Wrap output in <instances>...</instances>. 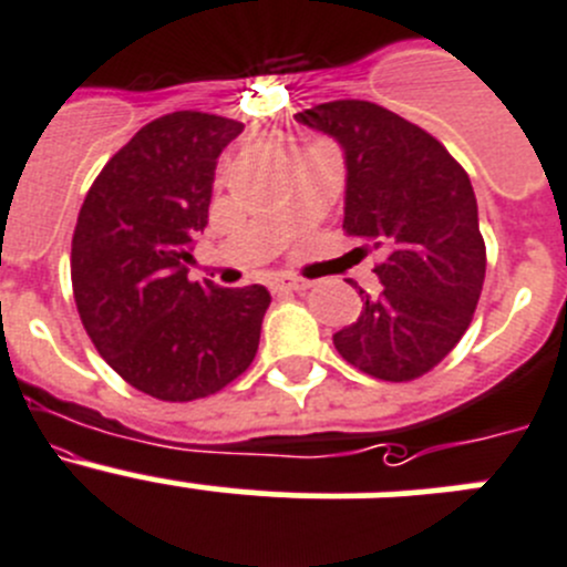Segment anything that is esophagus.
<instances>
[{"label":"esophagus","mask_w":567,"mask_h":567,"mask_svg":"<svg viewBox=\"0 0 567 567\" xmlns=\"http://www.w3.org/2000/svg\"><path fill=\"white\" fill-rule=\"evenodd\" d=\"M310 282L308 279H296V277H279L274 282V293H301V290H308Z\"/></svg>","instance_id":"obj_1"}]
</instances>
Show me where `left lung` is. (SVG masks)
Instances as JSON below:
<instances>
[{
  "mask_svg": "<svg viewBox=\"0 0 567 567\" xmlns=\"http://www.w3.org/2000/svg\"><path fill=\"white\" fill-rule=\"evenodd\" d=\"M296 120L343 147V229L383 254L374 266L383 290H361V316L332 343L378 380L422 378L462 341L484 288L470 176L427 131L369 100H332Z\"/></svg>",
  "mask_w": 567,
  "mask_h": 567,
  "instance_id": "left-lung-1",
  "label": "left lung"
}]
</instances>
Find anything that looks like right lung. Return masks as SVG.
Wrapping results in <instances>:
<instances>
[{
    "instance_id": "obj_1",
    "label": "right lung",
    "mask_w": 567,
    "mask_h": 567,
    "mask_svg": "<svg viewBox=\"0 0 567 567\" xmlns=\"http://www.w3.org/2000/svg\"><path fill=\"white\" fill-rule=\"evenodd\" d=\"M243 123L173 111L109 158L72 235V290L89 338L125 383L189 403L251 367L271 293L193 282V240L212 182Z\"/></svg>"
}]
</instances>
